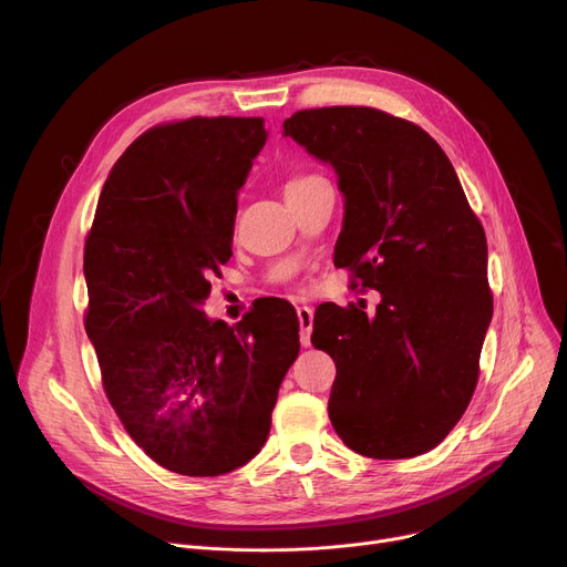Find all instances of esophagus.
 <instances>
[{
	"label": "esophagus",
	"instance_id": "esophagus-1",
	"mask_svg": "<svg viewBox=\"0 0 567 567\" xmlns=\"http://www.w3.org/2000/svg\"><path fill=\"white\" fill-rule=\"evenodd\" d=\"M298 320H300V343L307 348L311 341V328H313V309L311 307H298Z\"/></svg>",
	"mask_w": 567,
	"mask_h": 567
}]
</instances>
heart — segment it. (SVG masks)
Wrapping results in <instances>:
<instances>
[{
    "mask_svg": "<svg viewBox=\"0 0 567 567\" xmlns=\"http://www.w3.org/2000/svg\"><path fill=\"white\" fill-rule=\"evenodd\" d=\"M318 179H322V177H318V175H293V177H289L287 184H285V197H287V199L293 197L296 193L309 188V186L316 184Z\"/></svg>",
    "mask_w": 567,
    "mask_h": 567,
    "instance_id": "heart-1",
    "label": "heart"
}]
</instances>
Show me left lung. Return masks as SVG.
I'll use <instances>...</instances> for the list:
<instances>
[{
	"label": "left lung",
	"instance_id": "1",
	"mask_svg": "<svg viewBox=\"0 0 567 567\" xmlns=\"http://www.w3.org/2000/svg\"><path fill=\"white\" fill-rule=\"evenodd\" d=\"M282 127L339 175L334 265L354 289L381 293L374 318L354 305L316 309L311 343L337 363L332 426L365 457L422 455L453 431L477 383L494 313L484 228L420 125L346 105L300 110Z\"/></svg>",
	"mask_w": 567,
	"mask_h": 567
}]
</instances>
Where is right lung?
Listing matches in <instances>:
<instances>
[{"instance_id":"add662e5","label":"right lung","mask_w":567,"mask_h":567,"mask_svg":"<svg viewBox=\"0 0 567 567\" xmlns=\"http://www.w3.org/2000/svg\"><path fill=\"white\" fill-rule=\"evenodd\" d=\"M265 141L258 116L150 127L114 164L85 239V330L105 394L145 455L179 475H221L260 453L300 350L282 298L233 328L202 311Z\"/></svg>"}]
</instances>
